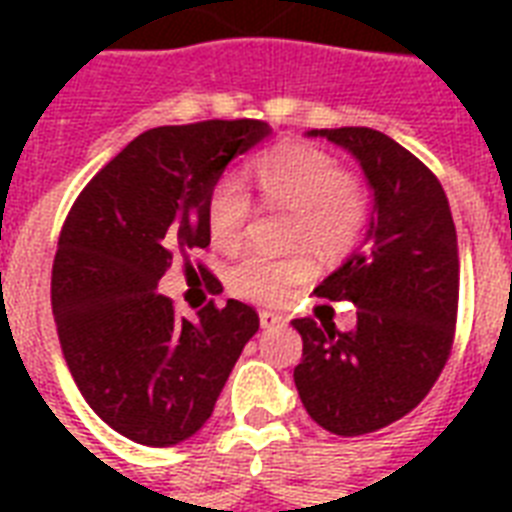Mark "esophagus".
I'll list each match as a JSON object with an SVG mask.
<instances>
[{"mask_svg":"<svg viewBox=\"0 0 512 512\" xmlns=\"http://www.w3.org/2000/svg\"><path fill=\"white\" fill-rule=\"evenodd\" d=\"M284 316L281 313H273V311H260V327L263 329H271V327H279V324H284Z\"/></svg>","mask_w":512,"mask_h":512,"instance_id":"1","label":"esophagus"}]
</instances>
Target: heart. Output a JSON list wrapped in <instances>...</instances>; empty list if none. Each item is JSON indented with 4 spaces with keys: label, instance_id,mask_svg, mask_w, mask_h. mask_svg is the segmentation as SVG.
I'll return each instance as SVG.
<instances>
[{
    "label": "heart",
    "instance_id": "b5f03b06",
    "mask_svg": "<svg viewBox=\"0 0 512 512\" xmlns=\"http://www.w3.org/2000/svg\"><path fill=\"white\" fill-rule=\"evenodd\" d=\"M257 196L265 207L292 212L287 239L292 247L308 244L319 255H340L361 239L372 204L364 183L340 170L335 156L308 143H284L252 164ZM252 199L239 180L220 177L207 196L209 241L233 252L247 236ZM313 263L305 255L268 257L249 252L231 265L228 289L255 303H281L303 281Z\"/></svg>",
    "mask_w": 512,
    "mask_h": 512
}]
</instances>
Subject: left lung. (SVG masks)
<instances>
[{
	"label": "left lung",
	"instance_id": "1",
	"mask_svg": "<svg viewBox=\"0 0 512 512\" xmlns=\"http://www.w3.org/2000/svg\"><path fill=\"white\" fill-rule=\"evenodd\" d=\"M356 156L374 191L372 223L316 295L350 300L356 327L295 319L303 358L295 385L305 412L335 436H364L409 414L452 353L460 255L438 177L369 127L313 130Z\"/></svg>",
	"mask_w": 512,
	"mask_h": 512
}]
</instances>
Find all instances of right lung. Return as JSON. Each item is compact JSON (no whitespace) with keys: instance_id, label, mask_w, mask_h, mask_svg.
<instances>
[{"instance_id":"right-lung-1","label":"right lung","mask_w":512,"mask_h":512,"mask_svg":"<svg viewBox=\"0 0 512 512\" xmlns=\"http://www.w3.org/2000/svg\"><path fill=\"white\" fill-rule=\"evenodd\" d=\"M268 135L260 119L154 127L84 185L63 223L52 263L60 348L92 412L135 444L191 438L260 327L239 300L180 319L156 287L177 255L188 263L209 247L212 185Z\"/></svg>"}]
</instances>
